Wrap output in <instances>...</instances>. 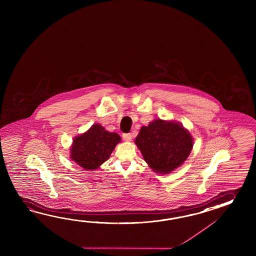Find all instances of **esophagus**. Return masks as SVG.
Masks as SVG:
<instances>
[{"instance_id":"esophagus-1","label":"esophagus","mask_w":256,"mask_h":256,"mask_svg":"<svg viewBox=\"0 0 256 256\" xmlns=\"http://www.w3.org/2000/svg\"><path fill=\"white\" fill-rule=\"evenodd\" d=\"M122 139L126 142L132 141V136L130 134H122Z\"/></svg>"}]
</instances>
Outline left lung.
Instances as JSON below:
<instances>
[{"instance_id": "8db88e82", "label": "left lung", "mask_w": 256, "mask_h": 256, "mask_svg": "<svg viewBox=\"0 0 256 256\" xmlns=\"http://www.w3.org/2000/svg\"><path fill=\"white\" fill-rule=\"evenodd\" d=\"M136 144L154 172L168 174L188 158L193 139L180 122L156 119L142 127Z\"/></svg>"}]
</instances>
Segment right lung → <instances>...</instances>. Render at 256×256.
<instances>
[{
    "label": "right lung",
    "instance_id": "right-lung-1",
    "mask_svg": "<svg viewBox=\"0 0 256 256\" xmlns=\"http://www.w3.org/2000/svg\"><path fill=\"white\" fill-rule=\"evenodd\" d=\"M120 136L110 132L100 124H93L80 136H76L70 148V158L85 170H94L109 159Z\"/></svg>",
    "mask_w": 256,
    "mask_h": 256
}]
</instances>
